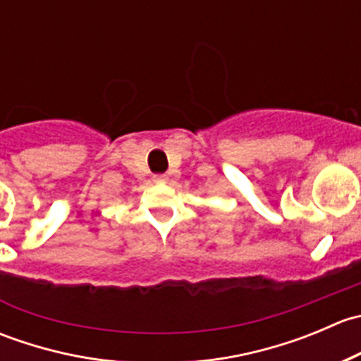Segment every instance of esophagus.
Listing matches in <instances>:
<instances>
[{
    "label": "esophagus",
    "instance_id": "obj_1",
    "mask_svg": "<svg viewBox=\"0 0 361 361\" xmlns=\"http://www.w3.org/2000/svg\"><path fill=\"white\" fill-rule=\"evenodd\" d=\"M155 181H157V183H166L167 176L166 174H157V176H155Z\"/></svg>",
    "mask_w": 361,
    "mask_h": 361
}]
</instances>
